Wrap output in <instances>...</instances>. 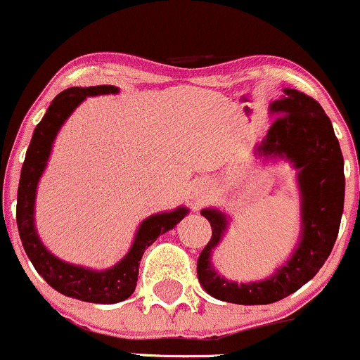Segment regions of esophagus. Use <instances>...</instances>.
<instances>
[{"instance_id":"esophagus-1","label":"esophagus","mask_w":360,"mask_h":360,"mask_svg":"<svg viewBox=\"0 0 360 360\" xmlns=\"http://www.w3.org/2000/svg\"><path fill=\"white\" fill-rule=\"evenodd\" d=\"M210 198V191H208V187H206L205 184H199L198 187H195V191H194V199H195V202H205L206 199Z\"/></svg>"}]
</instances>
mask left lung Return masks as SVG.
I'll return each instance as SVG.
<instances>
[{
    "mask_svg": "<svg viewBox=\"0 0 360 360\" xmlns=\"http://www.w3.org/2000/svg\"><path fill=\"white\" fill-rule=\"evenodd\" d=\"M269 112L276 119L264 140L255 145V159L287 161L296 169L300 241L271 276L257 282H233L220 276L212 264L213 250L229 227V215L219 208L201 210L212 224V240L198 259L199 283L215 300L234 304H269L301 289L329 257L343 215V154L322 106L296 89H283V96L269 105Z\"/></svg>",
    "mask_w": 360,
    "mask_h": 360,
    "instance_id": "8db88e82",
    "label": "left lung"
}]
</instances>
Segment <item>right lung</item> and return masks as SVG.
Masks as SVG:
<instances>
[{
	"mask_svg": "<svg viewBox=\"0 0 360 360\" xmlns=\"http://www.w3.org/2000/svg\"><path fill=\"white\" fill-rule=\"evenodd\" d=\"M117 92L119 87L115 85H91V87H70L56 96L44 119L34 127L20 172L19 191H17V227L24 250L33 262L34 269L52 289L64 296L87 302H101V304L120 302L134 292L143 252L158 240V236L173 229L188 213L185 206H179L172 212H161L147 217L138 226L129 252L112 268L101 271L60 261L41 243L34 224V202H37L38 181L47 168L56 136L68 117L85 98L117 94Z\"/></svg>",
	"mask_w": 360,
	"mask_h": 360,
	"instance_id": "add662e5",
	"label": "right lung"
}]
</instances>
